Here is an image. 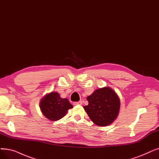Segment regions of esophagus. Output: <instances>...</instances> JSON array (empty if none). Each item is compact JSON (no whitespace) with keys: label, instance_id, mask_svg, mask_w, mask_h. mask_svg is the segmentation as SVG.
Wrapping results in <instances>:
<instances>
[{"label":"esophagus","instance_id":"34e87169","mask_svg":"<svg viewBox=\"0 0 159 159\" xmlns=\"http://www.w3.org/2000/svg\"><path fill=\"white\" fill-rule=\"evenodd\" d=\"M82 104V101H79V102H73V105H81Z\"/></svg>","mask_w":159,"mask_h":159}]
</instances>
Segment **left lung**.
Here are the masks:
<instances>
[{"label":"left lung","instance_id":"obj_1","mask_svg":"<svg viewBox=\"0 0 159 159\" xmlns=\"http://www.w3.org/2000/svg\"><path fill=\"white\" fill-rule=\"evenodd\" d=\"M88 105L84 107L85 111L97 125L107 126L118 116L120 101L118 95L109 87L96 89L87 98Z\"/></svg>","mask_w":159,"mask_h":159}]
</instances>
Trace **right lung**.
I'll return each mask as SVG.
<instances>
[{"label":"right lung","mask_w":159,"mask_h":159,"mask_svg":"<svg viewBox=\"0 0 159 159\" xmlns=\"http://www.w3.org/2000/svg\"><path fill=\"white\" fill-rule=\"evenodd\" d=\"M39 107L48 120L55 121L62 118L67 110L73 107L67 99L61 98L58 93L53 92L41 99Z\"/></svg>","instance_id":"add662e5"}]
</instances>
